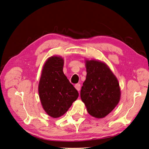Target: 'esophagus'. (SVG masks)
<instances>
[{
	"label": "esophagus",
	"instance_id": "esophagus-1",
	"mask_svg": "<svg viewBox=\"0 0 149 149\" xmlns=\"http://www.w3.org/2000/svg\"><path fill=\"white\" fill-rule=\"evenodd\" d=\"M75 88H76L78 91H80V88H81V85H80L79 83L75 84Z\"/></svg>",
	"mask_w": 149,
	"mask_h": 149
}]
</instances>
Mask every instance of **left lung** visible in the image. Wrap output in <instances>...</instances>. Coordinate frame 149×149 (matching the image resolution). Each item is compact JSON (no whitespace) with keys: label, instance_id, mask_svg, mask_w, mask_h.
Wrapping results in <instances>:
<instances>
[{"label":"left lung","instance_id":"8db88e82","mask_svg":"<svg viewBox=\"0 0 149 149\" xmlns=\"http://www.w3.org/2000/svg\"><path fill=\"white\" fill-rule=\"evenodd\" d=\"M85 63L86 77L81 90V98L91 116L104 118L119 102V83L105 63L95 60Z\"/></svg>","mask_w":149,"mask_h":149}]
</instances>
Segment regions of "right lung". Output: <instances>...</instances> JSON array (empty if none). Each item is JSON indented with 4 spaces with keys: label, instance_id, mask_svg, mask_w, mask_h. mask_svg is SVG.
<instances>
[{
    "label": "right lung",
    "instance_id": "obj_1",
    "mask_svg": "<svg viewBox=\"0 0 149 149\" xmlns=\"http://www.w3.org/2000/svg\"><path fill=\"white\" fill-rule=\"evenodd\" d=\"M64 60L51 56L45 62L40 77L38 93L42 107L48 115L58 118L63 115L79 93L63 72Z\"/></svg>",
    "mask_w": 149,
    "mask_h": 149
}]
</instances>
